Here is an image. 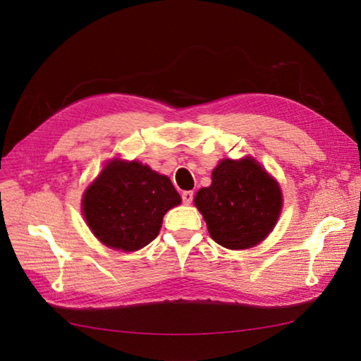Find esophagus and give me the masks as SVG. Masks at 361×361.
<instances>
[{
    "mask_svg": "<svg viewBox=\"0 0 361 361\" xmlns=\"http://www.w3.org/2000/svg\"><path fill=\"white\" fill-rule=\"evenodd\" d=\"M181 198H183V203L190 204L194 200V192H192V190H185V192L181 194Z\"/></svg>",
    "mask_w": 361,
    "mask_h": 361,
    "instance_id": "1",
    "label": "esophagus"
}]
</instances>
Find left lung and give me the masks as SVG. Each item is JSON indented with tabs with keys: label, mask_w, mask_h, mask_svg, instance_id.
<instances>
[{
	"label": "left lung",
	"mask_w": 361,
	"mask_h": 361,
	"mask_svg": "<svg viewBox=\"0 0 361 361\" xmlns=\"http://www.w3.org/2000/svg\"><path fill=\"white\" fill-rule=\"evenodd\" d=\"M194 202L214 240L229 250H243L271 231L282 194L252 158L225 159L214 169L212 185L198 190Z\"/></svg>",
	"instance_id": "obj_1"
}]
</instances>
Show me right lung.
I'll return each mask as SVG.
<instances>
[{"mask_svg":"<svg viewBox=\"0 0 361 361\" xmlns=\"http://www.w3.org/2000/svg\"><path fill=\"white\" fill-rule=\"evenodd\" d=\"M181 203L171 180L141 163L111 161L83 195V216L106 247L136 251L159 233L164 214Z\"/></svg>","mask_w":361,"mask_h":361,"instance_id":"1","label":"right lung"}]
</instances>
